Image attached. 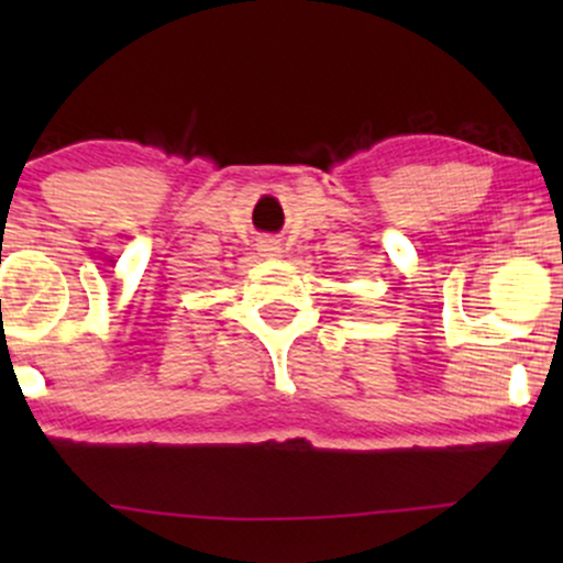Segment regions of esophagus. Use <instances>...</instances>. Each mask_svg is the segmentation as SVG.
Here are the masks:
<instances>
[{"label": "esophagus", "mask_w": 563, "mask_h": 563, "mask_svg": "<svg viewBox=\"0 0 563 563\" xmlns=\"http://www.w3.org/2000/svg\"><path fill=\"white\" fill-rule=\"evenodd\" d=\"M260 251L264 256H277L280 254V245H277V241H273V238H264L260 243Z\"/></svg>", "instance_id": "esophagus-1"}]
</instances>
